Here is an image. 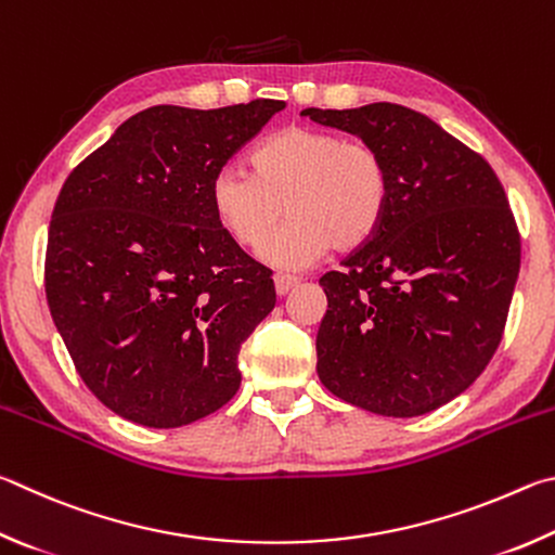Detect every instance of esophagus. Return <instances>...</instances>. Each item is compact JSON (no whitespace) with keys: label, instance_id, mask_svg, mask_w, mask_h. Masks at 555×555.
<instances>
[{"label":"esophagus","instance_id":"34e87169","mask_svg":"<svg viewBox=\"0 0 555 555\" xmlns=\"http://www.w3.org/2000/svg\"><path fill=\"white\" fill-rule=\"evenodd\" d=\"M272 280H275V293H278V295L293 293V289H295L297 283H299V280H297L295 275H283V272H278V275L272 278Z\"/></svg>","mask_w":555,"mask_h":555}]
</instances>
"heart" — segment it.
I'll use <instances>...</instances> for the list:
<instances>
[{
	"label": "heart",
	"mask_w": 555,
	"mask_h": 555,
	"mask_svg": "<svg viewBox=\"0 0 555 555\" xmlns=\"http://www.w3.org/2000/svg\"><path fill=\"white\" fill-rule=\"evenodd\" d=\"M253 172L223 165L209 184L219 227L241 248H262L275 268L312 266L328 248L351 253L380 231L390 209L392 175L383 151L344 133L287 126L250 153Z\"/></svg>",
	"instance_id": "heart-1"
}]
</instances>
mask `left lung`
Returning a JSON list of instances; mask_svg holds the SVG:
<instances>
[{
    "instance_id": "8db88e82",
    "label": "left lung",
    "mask_w": 555,
    "mask_h": 555,
    "mask_svg": "<svg viewBox=\"0 0 555 555\" xmlns=\"http://www.w3.org/2000/svg\"><path fill=\"white\" fill-rule=\"evenodd\" d=\"M361 135L392 175L380 231L319 278L328 309L317 373L328 392L383 416L439 410L478 380L504 336L521 236L490 163L414 109H305Z\"/></svg>"
}]
</instances>
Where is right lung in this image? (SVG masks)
<instances>
[{
  "label": "right lung",
  "mask_w": 555,
  "mask_h": 555,
  "mask_svg": "<svg viewBox=\"0 0 555 555\" xmlns=\"http://www.w3.org/2000/svg\"><path fill=\"white\" fill-rule=\"evenodd\" d=\"M283 106H151L67 175L48 307L82 383L124 420L175 429L236 395L238 351L275 285L219 227L209 184Z\"/></svg>",
  "instance_id": "right-lung-1"
}]
</instances>
